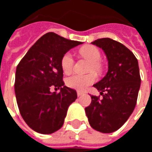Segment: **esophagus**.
Here are the masks:
<instances>
[{
    "label": "esophagus",
    "mask_w": 152,
    "mask_h": 152,
    "mask_svg": "<svg viewBox=\"0 0 152 152\" xmlns=\"http://www.w3.org/2000/svg\"><path fill=\"white\" fill-rule=\"evenodd\" d=\"M83 94H84L83 92H80V91H77V96H78V97H80V96L82 95Z\"/></svg>",
    "instance_id": "1"
}]
</instances>
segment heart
<instances>
[{
  "label": "heart",
  "mask_w": 152,
  "mask_h": 152,
  "mask_svg": "<svg viewBox=\"0 0 152 152\" xmlns=\"http://www.w3.org/2000/svg\"><path fill=\"white\" fill-rule=\"evenodd\" d=\"M80 54L86 59L91 62L89 71H94L95 72L101 73L102 71V66L99 62L101 59V53L98 48L93 45H86L80 50ZM74 58L70 52L66 53L61 59V66L63 72L68 74L73 69ZM96 80V76L94 73H89L87 75H79L75 74L66 80V86L72 89L83 91L91 86Z\"/></svg>",
  "instance_id": "1"
}]
</instances>
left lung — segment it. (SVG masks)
Masks as SVG:
<instances>
[{
    "label": "left lung",
    "instance_id": "1",
    "mask_svg": "<svg viewBox=\"0 0 152 152\" xmlns=\"http://www.w3.org/2000/svg\"><path fill=\"white\" fill-rule=\"evenodd\" d=\"M92 44L104 51L108 71L94 85L102 98L91 95L86 113L93 129L109 134L119 129L134 112L141 85L138 63L127 47L112 39H98Z\"/></svg>",
    "mask_w": 152,
    "mask_h": 152
}]
</instances>
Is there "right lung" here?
Listing matches in <instances>:
<instances>
[{
  "label": "right lung",
  "mask_w": 152,
  "mask_h": 152,
  "mask_svg": "<svg viewBox=\"0 0 152 152\" xmlns=\"http://www.w3.org/2000/svg\"><path fill=\"white\" fill-rule=\"evenodd\" d=\"M82 42L48 32L29 49L16 68L15 91L22 117L39 134H53L63 126L67 109L77 99L64 86L61 59ZM54 87L59 93L50 92Z\"/></svg>",
  "instance_id": "obj_1"
}]
</instances>
